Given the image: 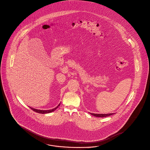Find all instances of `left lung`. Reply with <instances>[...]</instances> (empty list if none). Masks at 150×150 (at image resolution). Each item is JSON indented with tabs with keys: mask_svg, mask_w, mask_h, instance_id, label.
Listing matches in <instances>:
<instances>
[{
	"mask_svg": "<svg viewBox=\"0 0 150 150\" xmlns=\"http://www.w3.org/2000/svg\"><path fill=\"white\" fill-rule=\"evenodd\" d=\"M92 115L95 116L96 117H107V116H108L112 115H113V114H91Z\"/></svg>",
	"mask_w": 150,
	"mask_h": 150,
	"instance_id": "8db88e82",
	"label": "left lung"
}]
</instances>
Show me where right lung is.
<instances>
[{
    "instance_id": "obj_1",
    "label": "right lung",
    "mask_w": 150,
    "mask_h": 150,
    "mask_svg": "<svg viewBox=\"0 0 150 150\" xmlns=\"http://www.w3.org/2000/svg\"><path fill=\"white\" fill-rule=\"evenodd\" d=\"M59 105H60V104L58 105L57 107H55V108H53V109H52V110H40L35 109V108H31V107H30V108H31L32 110H33L35 112H38V113H39V114H47V113L52 112V111H55V110L58 108V107L59 106Z\"/></svg>"
}]
</instances>
